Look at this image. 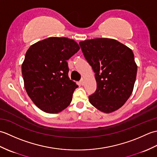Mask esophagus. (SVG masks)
I'll return each instance as SVG.
<instances>
[{
	"label": "esophagus",
	"mask_w": 157,
	"mask_h": 157,
	"mask_svg": "<svg viewBox=\"0 0 157 157\" xmlns=\"http://www.w3.org/2000/svg\"><path fill=\"white\" fill-rule=\"evenodd\" d=\"M79 83H80V84H81L82 86L84 85V78H82L80 82H79Z\"/></svg>",
	"instance_id": "1"
}]
</instances>
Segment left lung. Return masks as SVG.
Segmentation results:
<instances>
[{"label":"left lung","mask_w":157,"mask_h":157,"mask_svg":"<svg viewBox=\"0 0 157 157\" xmlns=\"http://www.w3.org/2000/svg\"><path fill=\"white\" fill-rule=\"evenodd\" d=\"M79 44L95 73L96 90L88 97L90 102L105 113L121 108L132 94L137 74L132 51L111 38L87 40Z\"/></svg>","instance_id":"8db88e82"}]
</instances>
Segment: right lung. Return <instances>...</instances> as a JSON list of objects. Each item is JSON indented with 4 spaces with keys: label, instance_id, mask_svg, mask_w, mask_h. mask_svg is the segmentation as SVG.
Wrapping results in <instances>:
<instances>
[{
    "label": "right lung",
    "instance_id": "obj_1",
    "mask_svg": "<svg viewBox=\"0 0 157 157\" xmlns=\"http://www.w3.org/2000/svg\"><path fill=\"white\" fill-rule=\"evenodd\" d=\"M79 50L67 38L50 37L32 44L22 63V75L29 97L42 111L58 113L71 102L78 87L68 76L67 61Z\"/></svg>",
    "mask_w": 157,
    "mask_h": 157
}]
</instances>
